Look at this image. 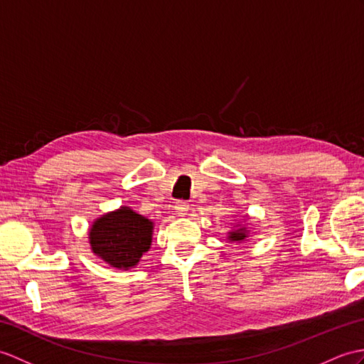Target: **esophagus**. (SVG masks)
<instances>
[{
	"mask_svg": "<svg viewBox=\"0 0 364 364\" xmlns=\"http://www.w3.org/2000/svg\"><path fill=\"white\" fill-rule=\"evenodd\" d=\"M173 208H175V210H176V213H178L180 215H184V214L189 210V203L184 201V200H178V201L175 203Z\"/></svg>",
	"mask_w": 364,
	"mask_h": 364,
	"instance_id": "esophagus-1",
	"label": "esophagus"
}]
</instances>
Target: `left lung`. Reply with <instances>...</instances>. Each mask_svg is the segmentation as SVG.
Instances as JSON below:
<instances>
[{"label":"left lung","instance_id":"obj_1","mask_svg":"<svg viewBox=\"0 0 364 364\" xmlns=\"http://www.w3.org/2000/svg\"><path fill=\"white\" fill-rule=\"evenodd\" d=\"M247 237V232H245V228H240L237 231H232L230 234V240H235V242H240Z\"/></svg>","mask_w":364,"mask_h":364}]
</instances>
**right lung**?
<instances>
[{"label":"right lung","mask_w":364,"mask_h":364,"mask_svg":"<svg viewBox=\"0 0 364 364\" xmlns=\"http://www.w3.org/2000/svg\"><path fill=\"white\" fill-rule=\"evenodd\" d=\"M154 223L149 218L121 208L109 213L92 225L90 243L95 255L112 267L129 269L134 267L150 248Z\"/></svg>","instance_id":"add662e5"}]
</instances>
